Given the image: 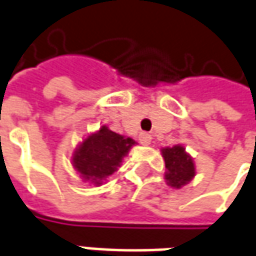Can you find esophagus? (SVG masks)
Wrapping results in <instances>:
<instances>
[{
    "mask_svg": "<svg viewBox=\"0 0 256 256\" xmlns=\"http://www.w3.org/2000/svg\"><path fill=\"white\" fill-rule=\"evenodd\" d=\"M152 140V136L148 134V132H142L140 135H139V142L142 144V145H149Z\"/></svg>",
    "mask_w": 256,
    "mask_h": 256,
    "instance_id": "obj_1",
    "label": "esophagus"
}]
</instances>
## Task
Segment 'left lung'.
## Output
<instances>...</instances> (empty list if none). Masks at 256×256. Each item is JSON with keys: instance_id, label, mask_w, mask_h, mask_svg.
Listing matches in <instances>:
<instances>
[{"instance_id": "8db88e82", "label": "left lung", "mask_w": 256, "mask_h": 256, "mask_svg": "<svg viewBox=\"0 0 256 256\" xmlns=\"http://www.w3.org/2000/svg\"><path fill=\"white\" fill-rule=\"evenodd\" d=\"M163 158L166 163V180L168 185L180 188L186 184L195 176V167L192 158L185 153L182 146L166 148L163 149Z\"/></svg>"}]
</instances>
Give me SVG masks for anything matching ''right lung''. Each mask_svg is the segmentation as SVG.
Returning a JSON list of instances; mask_svg holds the SVG:
<instances>
[{
    "instance_id": "1",
    "label": "right lung",
    "mask_w": 256,
    "mask_h": 256,
    "mask_svg": "<svg viewBox=\"0 0 256 256\" xmlns=\"http://www.w3.org/2000/svg\"><path fill=\"white\" fill-rule=\"evenodd\" d=\"M135 140L124 138L116 132L102 126L98 134H93L79 146L74 154V166L86 181L96 185L117 170L121 160Z\"/></svg>"
}]
</instances>
